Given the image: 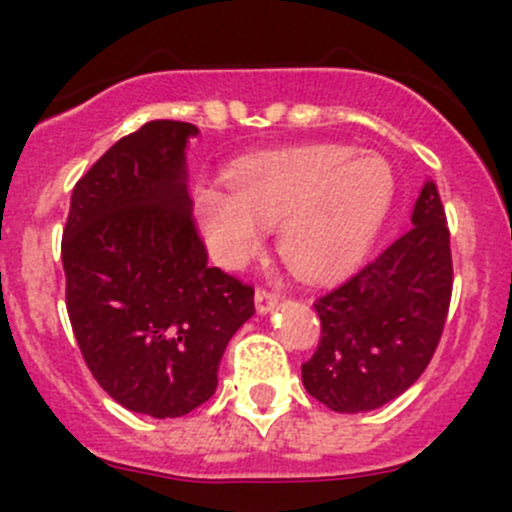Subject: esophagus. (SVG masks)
I'll return each mask as SVG.
<instances>
[{"mask_svg": "<svg viewBox=\"0 0 512 512\" xmlns=\"http://www.w3.org/2000/svg\"><path fill=\"white\" fill-rule=\"evenodd\" d=\"M255 307H257V312H260V314L272 312V309L277 307V294L272 292V289H267V287H257Z\"/></svg>", "mask_w": 512, "mask_h": 512, "instance_id": "obj_1", "label": "esophagus"}]
</instances>
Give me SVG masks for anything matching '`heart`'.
<instances>
[{
  "label": "heart",
  "instance_id": "b5f03b06",
  "mask_svg": "<svg viewBox=\"0 0 512 512\" xmlns=\"http://www.w3.org/2000/svg\"><path fill=\"white\" fill-rule=\"evenodd\" d=\"M391 200L394 173L384 158L312 146L242 165L230 175V193L203 188L198 218L223 265L255 255L260 227L280 225L277 245L289 270L322 280L369 250Z\"/></svg>",
  "mask_w": 512,
  "mask_h": 512
}]
</instances>
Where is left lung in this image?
<instances>
[{
	"mask_svg": "<svg viewBox=\"0 0 512 512\" xmlns=\"http://www.w3.org/2000/svg\"><path fill=\"white\" fill-rule=\"evenodd\" d=\"M411 223L369 265L314 302L322 337L302 364V384L339 414L374 411L404 394L441 342L453 260L433 180L423 185Z\"/></svg>",
	"mask_w": 512,
	"mask_h": 512,
	"instance_id": "left-lung-1",
	"label": "left lung"
}]
</instances>
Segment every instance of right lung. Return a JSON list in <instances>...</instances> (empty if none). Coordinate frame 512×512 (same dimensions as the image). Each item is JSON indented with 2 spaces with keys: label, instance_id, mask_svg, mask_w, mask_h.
Wrapping results in <instances>:
<instances>
[{
  "label": "right lung",
  "instance_id": "right-lung-1",
  "mask_svg": "<svg viewBox=\"0 0 512 512\" xmlns=\"http://www.w3.org/2000/svg\"><path fill=\"white\" fill-rule=\"evenodd\" d=\"M193 123L148 121L76 183L61 237L66 312L101 389L128 411L185 416L218 389L255 289L220 267L190 215Z\"/></svg>",
  "mask_w": 512,
  "mask_h": 512
}]
</instances>
